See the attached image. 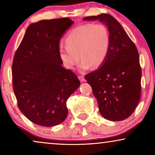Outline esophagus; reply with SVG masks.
I'll return each mask as SVG.
<instances>
[{
	"label": "esophagus",
	"instance_id": "esophagus-1",
	"mask_svg": "<svg viewBox=\"0 0 155 155\" xmlns=\"http://www.w3.org/2000/svg\"><path fill=\"white\" fill-rule=\"evenodd\" d=\"M78 78H79V80H80V82H84V80H85V79H84V78L83 77V76H82V75L78 76Z\"/></svg>",
	"mask_w": 155,
	"mask_h": 155
}]
</instances>
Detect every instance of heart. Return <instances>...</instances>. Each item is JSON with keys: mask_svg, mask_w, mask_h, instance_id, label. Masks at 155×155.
Returning a JSON list of instances; mask_svg holds the SVG:
<instances>
[{"mask_svg": "<svg viewBox=\"0 0 155 155\" xmlns=\"http://www.w3.org/2000/svg\"><path fill=\"white\" fill-rule=\"evenodd\" d=\"M66 47L61 46L58 56L65 68L73 70L79 61L81 71L100 67L109 54L111 37L107 27L101 24H85L76 27L65 38ZM79 56H78V55Z\"/></svg>", "mask_w": 155, "mask_h": 155, "instance_id": "heart-1", "label": "heart"}]
</instances>
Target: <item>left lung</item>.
<instances>
[{
    "label": "left lung",
    "mask_w": 155,
    "mask_h": 155,
    "mask_svg": "<svg viewBox=\"0 0 155 155\" xmlns=\"http://www.w3.org/2000/svg\"><path fill=\"white\" fill-rule=\"evenodd\" d=\"M108 27L111 37L105 62L84 78L92 87L101 115L112 121L129 117L140 98L142 71L136 46L121 25L109 14L85 17Z\"/></svg>",
    "instance_id": "left-lung-1"
}]
</instances>
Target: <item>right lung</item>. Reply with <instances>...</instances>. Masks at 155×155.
I'll list each match as a JSON object with an SVG mask.
<instances>
[{"instance_id": "right-lung-1", "label": "right lung", "mask_w": 155, "mask_h": 155, "mask_svg": "<svg viewBox=\"0 0 155 155\" xmlns=\"http://www.w3.org/2000/svg\"><path fill=\"white\" fill-rule=\"evenodd\" d=\"M73 23L63 18L29 25L15 54L12 87L18 107L39 126L61 124L68 115V99L80 84L58 56L61 37Z\"/></svg>"}]
</instances>
